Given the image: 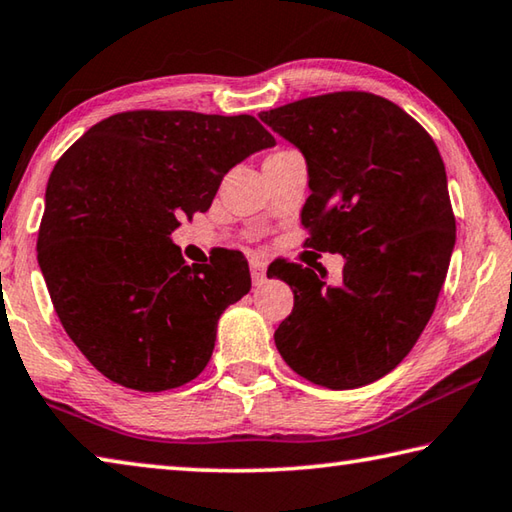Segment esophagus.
<instances>
[{
    "label": "esophagus",
    "mask_w": 512,
    "mask_h": 512,
    "mask_svg": "<svg viewBox=\"0 0 512 512\" xmlns=\"http://www.w3.org/2000/svg\"><path fill=\"white\" fill-rule=\"evenodd\" d=\"M249 272H251V281H254V285H261L267 276V267L261 261H251Z\"/></svg>",
    "instance_id": "1"
}]
</instances>
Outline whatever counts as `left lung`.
Listing matches in <instances>:
<instances>
[{"label": "left lung", "mask_w": 512, "mask_h": 512, "mask_svg": "<svg viewBox=\"0 0 512 512\" xmlns=\"http://www.w3.org/2000/svg\"><path fill=\"white\" fill-rule=\"evenodd\" d=\"M258 116L308 164V245L346 261L337 285L299 265L272 274L294 292L276 348L321 387H364L409 355L445 283L456 222L443 159L405 110L375 94L312 96Z\"/></svg>", "instance_id": "1"}]
</instances>
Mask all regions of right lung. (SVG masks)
I'll return each mask as SVG.
<instances>
[{"instance_id": "add662e5", "label": "right lung", "mask_w": 512, "mask_h": 512, "mask_svg": "<svg viewBox=\"0 0 512 512\" xmlns=\"http://www.w3.org/2000/svg\"><path fill=\"white\" fill-rule=\"evenodd\" d=\"M274 143L249 114L139 110L96 123L60 157L38 263L60 324L105 378L155 393L204 371L220 315L251 288L249 267L240 251L186 265L170 233Z\"/></svg>"}]
</instances>
